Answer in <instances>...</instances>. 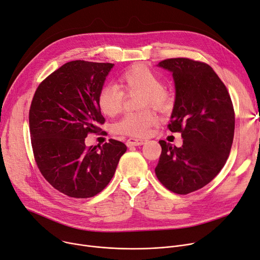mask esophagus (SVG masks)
Here are the masks:
<instances>
[{"label":"esophagus","mask_w":260,"mask_h":260,"mask_svg":"<svg viewBox=\"0 0 260 260\" xmlns=\"http://www.w3.org/2000/svg\"><path fill=\"white\" fill-rule=\"evenodd\" d=\"M145 143L144 140L141 139H135V138H129V139L126 141V145L127 147H132V146H140L143 145Z\"/></svg>","instance_id":"obj_1"}]
</instances>
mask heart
Here are the masks:
<instances>
[{"label":"heart","mask_w":260,"mask_h":260,"mask_svg":"<svg viewBox=\"0 0 260 260\" xmlns=\"http://www.w3.org/2000/svg\"><path fill=\"white\" fill-rule=\"evenodd\" d=\"M120 86L125 92H142L140 106H152L165 109L169 103V95L162 86L159 75L146 66H135L119 77ZM124 94L118 85L108 83L102 86L98 94V107L106 116L113 117L122 110ZM158 122V118L150 110L129 113L121 118L113 126L115 133L136 138L146 137L151 127Z\"/></svg>","instance_id":"obj_1"}]
</instances>
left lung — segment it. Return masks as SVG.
<instances>
[{
	"label": "left lung",
	"mask_w": 260,
	"mask_h": 260,
	"mask_svg": "<svg viewBox=\"0 0 260 260\" xmlns=\"http://www.w3.org/2000/svg\"><path fill=\"white\" fill-rule=\"evenodd\" d=\"M172 73L176 97L171 132H181L183 145L164 140L154 171L170 191L187 194L210 183L231 150L235 117L230 95L213 69L188 58H170L157 64Z\"/></svg>",
	"instance_id": "8db88e82"
}]
</instances>
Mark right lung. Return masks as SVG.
<instances>
[{"instance_id":"right-lung-1","label":"right lung","mask_w":260,"mask_h":260,"mask_svg":"<svg viewBox=\"0 0 260 260\" xmlns=\"http://www.w3.org/2000/svg\"><path fill=\"white\" fill-rule=\"evenodd\" d=\"M114 63L73 60L49 75L34 94L29 127L34 158L58 191L92 198L110 183L126 145L111 139L85 146L89 133L105 123L98 94Z\"/></svg>"}]
</instances>
